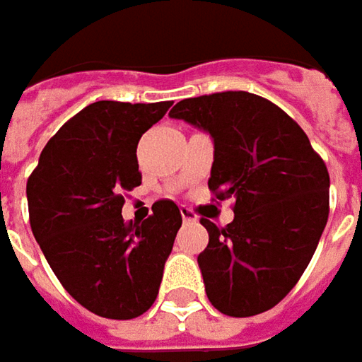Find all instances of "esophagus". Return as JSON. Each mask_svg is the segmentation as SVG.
<instances>
[{"label": "esophagus", "instance_id": "1", "mask_svg": "<svg viewBox=\"0 0 362 362\" xmlns=\"http://www.w3.org/2000/svg\"><path fill=\"white\" fill-rule=\"evenodd\" d=\"M180 214H182V220H184V222H194V220H196V214H194L190 208H186V206L182 208Z\"/></svg>", "mask_w": 362, "mask_h": 362}]
</instances>
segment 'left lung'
I'll use <instances>...</instances> for the list:
<instances>
[{"label": "left lung", "instance_id": "obj_1", "mask_svg": "<svg viewBox=\"0 0 362 362\" xmlns=\"http://www.w3.org/2000/svg\"><path fill=\"white\" fill-rule=\"evenodd\" d=\"M170 118L214 140L208 188L234 200L224 228L202 218L208 246L198 255L206 294L228 317L279 305L303 276L329 220V170L286 112L248 92L182 100Z\"/></svg>", "mask_w": 362, "mask_h": 362}]
</instances>
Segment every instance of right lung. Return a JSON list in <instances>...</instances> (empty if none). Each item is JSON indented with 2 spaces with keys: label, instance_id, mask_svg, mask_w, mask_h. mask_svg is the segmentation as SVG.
Here are the masks:
<instances>
[{
  "label": "right lung",
  "instance_id": "right-lung-1",
  "mask_svg": "<svg viewBox=\"0 0 362 362\" xmlns=\"http://www.w3.org/2000/svg\"><path fill=\"white\" fill-rule=\"evenodd\" d=\"M170 102H94L45 144L28 178L35 240L57 281L94 315L128 320L154 305L182 214L158 200L124 222V194L142 184L136 148Z\"/></svg>",
  "mask_w": 362,
  "mask_h": 362
}]
</instances>
